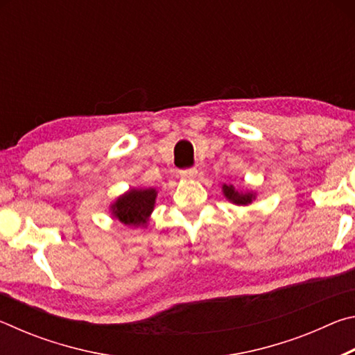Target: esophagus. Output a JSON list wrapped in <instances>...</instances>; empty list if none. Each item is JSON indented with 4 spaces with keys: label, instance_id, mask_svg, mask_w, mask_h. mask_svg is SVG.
Wrapping results in <instances>:
<instances>
[{
    "label": "esophagus",
    "instance_id": "34e87169",
    "mask_svg": "<svg viewBox=\"0 0 355 355\" xmlns=\"http://www.w3.org/2000/svg\"><path fill=\"white\" fill-rule=\"evenodd\" d=\"M180 175L183 178H194L197 175V169L196 167H188V169H182L180 171Z\"/></svg>",
    "mask_w": 355,
    "mask_h": 355
}]
</instances>
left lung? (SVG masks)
<instances>
[{
	"label": "left lung",
	"mask_w": 355,
	"mask_h": 355,
	"mask_svg": "<svg viewBox=\"0 0 355 355\" xmlns=\"http://www.w3.org/2000/svg\"><path fill=\"white\" fill-rule=\"evenodd\" d=\"M222 191H224V196L227 199L236 203V205H249L255 199V196L252 192H238L233 188V184H224L222 186Z\"/></svg>",
	"instance_id": "8db88e82"
}]
</instances>
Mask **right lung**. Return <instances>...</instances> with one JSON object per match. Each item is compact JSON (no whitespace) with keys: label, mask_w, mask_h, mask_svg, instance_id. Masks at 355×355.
<instances>
[{"label":"right lung","mask_w":355,"mask_h":355,"mask_svg":"<svg viewBox=\"0 0 355 355\" xmlns=\"http://www.w3.org/2000/svg\"><path fill=\"white\" fill-rule=\"evenodd\" d=\"M156 189H131L112 203L111 211L125 225H144L152 214Z\"/></svg>","instance_id":"obj_1"}]
</instances>
